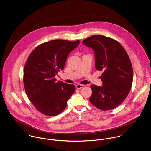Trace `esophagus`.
Instances as JSON below:
<instances>
[{
    "mask_svg": "<svg viewBox=\"0 0 151 151\" xmlns=\"http://www.w3.org/2000/svg\"><path fill=\"white\" fill-rule=\"evenodd\" d=\"M84 86V85H79V84H78L76 85V88L78 89H82L83 87Z\"/></svg>",
    "mask_w": 151,
    "mask_h": 151,
    "instance_id": "1",
    "label": "esophagus"
}]
</instances>
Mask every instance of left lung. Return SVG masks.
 <instances>
[{
	"label": "left lung",
	"mask_w": 151,
	"mask_h": 151,
	"mask_svg": "<svg viewBox=\"0 0 151 151\" xmlns=\"http://www.w3.org/2000/svg\"><path fill=\"white\" fill-rule=\"evenodd\" d=\"M82 44L93 50L95 68L103 72V86L91 85L89 100L100 110H112L123 102L131 90L133 71L130 59L120 44L109 37L94 35Z\"/></svg>",
	"instance_id": "left-lung-1"
}]
</instances>
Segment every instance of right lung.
I'll return each instance as SVG.
<instances>
[{
	"instance_id": "add662e5",
	"label": "right lung",
	"mask_w": 151,
	"mask_h": 151,
	"mask_svg": "<svg viewBox=\"0 0 151 151\" xmlns=\"http://www.w3.org/2000/svg\"><path fill=\"white\" fill-rule=\"evenodd\" d=\"M80 41L54 40L36 47L29 57L24 68L23 82L27 97L41 113L55 116L64 110L75 86L55 76L64 68L70 52Z\"/></svg>"
}]
</instances>
